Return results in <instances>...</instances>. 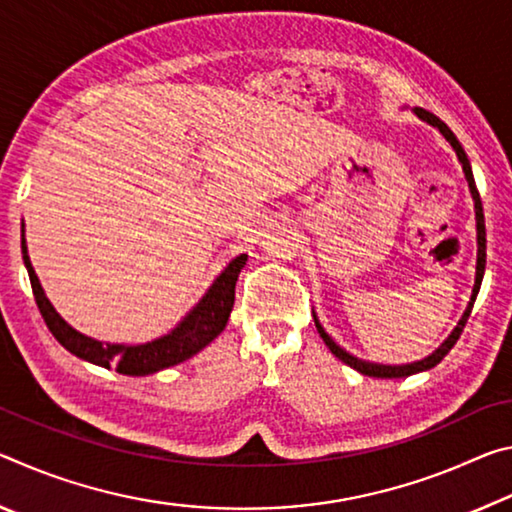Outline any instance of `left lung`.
Returning <instances> with one entry per match:
<instances>
[{
	"label": "left lung",
	"instance_id": "left-lung-1",
	"mask_svg": "<svg viewBox=\"0 0 512 512\" xmlns=\"http://www.w3.org/2000/svg\"><path fill=\"white\" fill-rule=\"evenodd\" d=\"M415 115L420 117V120L429 122L431 127L438 129L442 136H445L449 140V145L454 147V152L458 156L460 165H463V172H465V179L469 183V192H472V199H474V211H476V242H479V254H476V279H474V290H472V299H469V304L465 308L463 317H460V322L456 324V329L451 331L449 338L442 342V345L433 351L431 356H426L424 360H417V363H408V365H379V363H367V360H360L356 356H351L349 351L342 349L340 345H335L333 338L329 333L324 331V326L320 324V320L313 315L315 320V326H317V333H320V338L324 340V345L331 349V354L335 358H340L342 363L354 367L356 372L365 374V376H374V379H399V376H410V374H417V372H426L431 370V367H435L440 363L442 358H445L451 347L456 345V340L460 338V333H463L465 324L469 320V313H472L474 308V301H476V295H479L481 290V281H483V272H485V217H483V204H481V197H479V190H476V183H474V174H472V165H469L467 161V154L463 145H460L458 138L454 136V131H451L445 122L440 120V117H435L433 113L424 111V108H415Z\"/></svg>",
	"mask_w": 512,
	"mask_h": 512
}]
</instances>
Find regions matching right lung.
I'll use <instances>...</instances> for the list:
<instances>
[{
  "instance_id": "add662e5",
  "label": "right lung",
  "mask_w": 512,
  "mask_h": 512,
  "mask_svg": "<svg viewBox=\"0 0 512 512\" xmlns=\"http://www.w3.org/2000/svg\"><path fill=\"white\" fill-rule=\"evenodd\" d=\"M22 258L24 267L29 272L31 290L36 297V304L40 308V315L52 331L54 338L61 345L72 351L88 363H95L99 367H108V370H117L120 374L129 376H147L154 372H161L165 367L179 365L183 360L199 354L208 342H213L217 335L224 331L226 322H229L233 301H236V281L242 267L247 263V254H240L224 267V272L213 281V286L206 290V295L199 299V304L183 317L177 324V329L161 335L152 342H142V345H111V342H99L95 338L79 333L72 329L61 315L54 311L45 297L43 286H40L36 270L29 261L27 254V240H24V224H22Z\"/></svg>"
}]
</instances>
